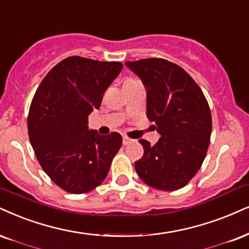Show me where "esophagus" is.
I'll list each match as a JSON object with an SVG mask.
<instances>
[{
	"mask_svg": "<svg viewBox=\"0 0 249 249\" xmlns=\"http://www.w3.org/2000/svg\"><path fill=\"white\" fill-rule=\"evenodd\" d=\"M122 142H124V145H128V144L133 143L134 140H133V139H129V137L125 136V135H124V141H122Z\"/></svg>",
	"mask_w": 249,
	"mask_h": 249,
	"instance_id": "1",
	"label": "esophagus"
}]
</instances>
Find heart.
<instances>
[{
  "mask_svg": "<svg viewBox=\"0 0 249 249\" xmlns=\"http://www.w3.org/2000/svg\"><path fill=\"white\" fill-rule=\"evenodd\" d=\"M131 81H134V79H128V81H125V82H131Z\"/></svg>",
  "mask_w": 249,
  "mask_h": 249,
  "instance_id": "heart-1",
  "label": "heart"
}]
</instances>
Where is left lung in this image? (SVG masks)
Returning a JSON list of instances; mask_svg holds the SVG:
<instances>
[{"mask_svg":"<svg viewBox=\"0 0 249 249\" xmlns=\"http://www.w3.org/2000/svg\"><path fill=\"white\" fill-rule=\"evenodd\" d=\"M125 66L146 88V116L161 135L155 145L140 140L144 153L135 170L159 190L185 187L201 168L213 129L207 98L186 70L160 57L128 61Z\"/></svg>","mask_w":249,"mask_h":249,"instance_id":"left-lung-1","label":"left lung"}]
</instances>
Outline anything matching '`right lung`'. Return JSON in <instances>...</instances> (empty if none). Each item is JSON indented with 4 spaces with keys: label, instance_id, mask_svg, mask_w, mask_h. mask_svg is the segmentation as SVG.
<instances>
[{
    "label": "right lung",
    "instance_id": "right-lung-1",
    "mask_svg": "<svg viewBox=\"0 0 249 249\" xmlns=\"http://www.w3.org/2000/svg\"><path fill=\"white\" fill-rule=\"evenodd\" d=\"M122 67L67 57L46 75L31 103L27 130L36 157L55 185L70 194L99 186L121 148L119 133L103 136L89 130L88 116L99 109L104 92Z\"/></svg>",
    "mask_w": 249,
    "mask_h": 249
}]
</instances>
